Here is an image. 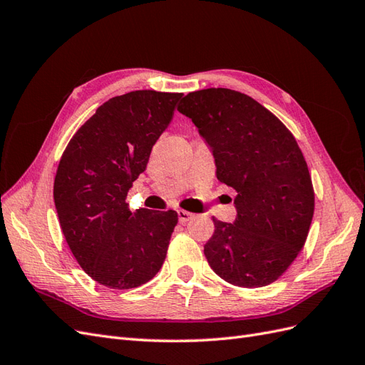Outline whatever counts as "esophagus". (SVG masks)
<instances>
[{"instance_id": "obj_1", "label": "esophagus", "mask_w": 365, "mask_h": 365, "mask_svg": "<svg viewBox=\"0 0 365 365\" xmlns=\"http://www.w3.org/2000/svg\"><path fill=\"white\" fill-rule=\"evenodd\" d=\"M193 217V215L192 213H189V212H185V210H178V220L181 224H185V222H189V220Z\"/></svg>"}]
</instances>
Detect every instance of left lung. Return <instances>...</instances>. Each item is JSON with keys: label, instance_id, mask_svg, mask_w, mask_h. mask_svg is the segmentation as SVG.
<instances>
[{"label": "left lung", "instance_id": "1", "mask_svg": "<svg viewBox=\"0 0 365 365\" xmlns=\"http://www.w3.org/2000/svg\"><path fill=\"white\" fill-rule=\"evenodd\" d=\"M178 111L212 148L217 180L237 192L235 222L213 217L208 264L240 288L275 282L302 251L315 207L294 135L267 108L228 88L189 93Z\"/></svg>", "mask_w": 365, "mask_h": 365}]
</instances>
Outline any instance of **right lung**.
<instances>
[{
	"label": "right lung",
	"mask_w": 365,
	"mask_h": 365,
	"mask_svg": "<svg viewBox=\"0 0 365 365\" xmlns=\"http://www.w3.org/2000/svg\"><path fill=\"white\" fill-rule=\"evenodd\" d=\"M181 96L140 90L109 98L62 153L53 187L62 233L82 269L106 288H137L164 263L178 213H132L126 196Z\"/></svg>",
	"instance_id": "right-lung-1"
}]
</instances>
